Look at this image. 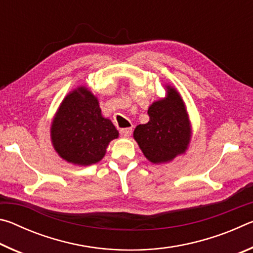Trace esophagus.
Returning <instances> with one entry per match:
<instances>
[{
  "mask_svg": "<svg viewBox=\"0 0 253 253\" xmlns=\"http://www.w3.org/2000/svg\"><path fill=\"white\" fill-rule=\"evenodd\" d=\"M131 132H132L131 127H129V128H123V129H121V135L124 136V137H129L131 135Z\"/></svg>",
  "mask_w": 253,
  "mask_h": 253,
  "instance_id": "obj_1",
  "label": "esophagus"
}]
</instances>
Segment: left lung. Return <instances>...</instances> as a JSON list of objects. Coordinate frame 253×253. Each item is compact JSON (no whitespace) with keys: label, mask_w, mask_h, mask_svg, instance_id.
Wrapping results in <instances>:
<instances>
[{"label":"left lung","mask_w":253,"mask_h":253,"mask_svg":"<svg viewBox=\"0 0 253 253\" xmlns=\"http://www.w3.org/2000/svg\"><path fill=\"white\" fill-rule=\"evenodd\" d=\"M168 97L148 108L149 122L138 125L134 138L148 161L154 164L172 161L186 151L191 126L179 93L168 85Z\"/></svg>","instance_id":"obj_1"}]
</instances>
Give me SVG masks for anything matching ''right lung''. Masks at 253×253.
Returning <instances> with one entry per match:
<instances>
[{"mask_svg": "<svg viewBox=\"0 0 253 253\" xmlns=\"http://www.w3.org/2000/svg\"><path fill=\"white\" fill-rule=\"evenodd\" d=\"M118 130L101 116L97 98L84 87L68 95L51 126V139L63 160L77 165H90L105 156Z\"/></svg>", "mask_w": 253, "mask_h": 253, "instance_id": "right-lung-1", "label": "right lung"}]
</instances>
